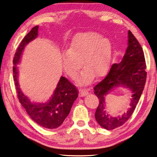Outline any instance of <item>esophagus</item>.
Returning <instances> with one entry per match:
<instances>
[{"label": "esophagus", "mask_w": 157, "mask_h": 157, "mask_svg": "<svg viewBox=\"0 0 157 157\" xmlns=\"http://www.w3.org/2000/svg\"><path fill=\"white\" fill-rule=\"evenodd\" d=\"M89 94V91L87 90H86V89H80V90L79 91V96H85L87 95V94Z\"/></svg>", "instance_id": "esophagus-1"}]
</instances>
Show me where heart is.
I'll list each match as a JSON object with an SVG mask.
<instances>
[{"label": "heart", "mask_w": 157, "mask_h": 157, "mask_svg": "<svg viewBox=\"0 0 157 157\" xmlns=\"http://www.w3.org/2000/svg\"><path fill=\"white\" fill-rule=\"evenodd\" d=\"M113 46L111 40L94 31L78 33L72 40L68 50L61 54V61L65 73L75 78L79 69L84 68L78 77L81 85L91 83L96 78L105 75L110 68Z\"/></svg>", "instance_id": "heart-1"}]
</instances>
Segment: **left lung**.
I'll use <instances>...</instances> for the list:
<instances>
[{"mask_svg":"<svg viewBox=\"0 0 157 157\" xmlns=\"http://www.w3.org/2000/svg\"><path fill=\"white\" fill-rule=\"evenodd\" d=\"M145 56L140 43L132 33L128 31V46L119 63H114L101 82L94 86V94L99 104L95 113L97 122L106 130L121 126L128 120L135 110L146 82ZM122 87L131 92L129 108L121 116L113 117L106 111L105 97L114 88Z\"/></svg>","mask_w":157,"mask_h":157,"instance_id":"left-lung-1","label":"left lung"}]
</instances>
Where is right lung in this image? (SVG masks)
I'll list each match as a JSON object with an SVG mask.
<instances>
[{"label": "right lung", "mask_w": 157, "mask_h": 157, "mask_svg": "<svg viewBox=\"0 0 157 157\" xmlns=\"http://www.w3.org/2000/svg\"><path fill=\"white\" fill-rule=\"evenodd\" d=\"M39 26H36L24 37L14 54L13 78L19 101L27 114L35 122L42 127L54 129L60 126L71 112L78 91L65 77L61 76L53 94L45 102H33L21 91L19 84V69L25 47L38 36Z\"/></svg>", "instance_id": "1"}]
</instances>
